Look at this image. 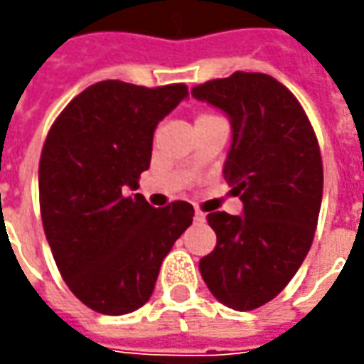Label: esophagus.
Wrapping results in <instances>:
<instances>
[{
    "instance_id": "obj_1",
    "label": "esophagus",
    "mask_w": 364,
    "mask_h": 364,
    "mask_svg": "<svg viewBox=\"0 0 364 364\" xmlns=\"http://www.w3.org/2000/svg\"><path fill=\"white\" fill-rule=\"evenodd\" d=\"M205 218H206L205 213H200V210H197V213H195V222H205Z\"/></svg>"
}]
</instances>
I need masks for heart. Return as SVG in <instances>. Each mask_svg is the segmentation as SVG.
<instances>
[{"label": "heart", "mask_w": 364, "mask_h": 364, "mask_svg": "<svg viewBox=\"0 0 364 364\" xmlns=\"http://www.w3.org/2000/svg\"><path fill=\"white\" fill-rule=\"evenodd\" d=\"M210 119H218V117L213 114V112H200V114L197 117V122H205V120H210ZM197 122H195V124H197Z\"/></svg>", "instance_id": "obj_1"}]
</instances>
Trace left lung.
Segmentation results:
<instances>
[{"instance_id": "left-lung-1", "label": "left lung", "mask_w": 364, "mask_h": 364, "mask_svg": "<svg viewBox=\"0 0 364 364\" xmlns=\"http://www.w3.org/2000/svg\"><path fill=\"white\" fill-rule=\"evenodd\" d=\"M228 114L224 179L244 214L210 213L216 247L198 269L216 300L245 312L267 304L308 255L320 216L323 167L302 105L267 74L236 72L193 87Z\"/></svg>"}]
</instances>
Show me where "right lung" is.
<instances>
[{
  "label": "right lung",
  "instance_id": "right-lung-1",
  "mask_svg": "<svg viewBox=\"0 0 364 364\" xmlns=\"http://www.w3.org/2000/svg\"><path fill=\"white\" fill-rule=\"evenodd\" d=\"M185 83L142 87L107 80L74 97L54 120L38 164L41 216L62 279L107 316L150 300L161 261L189 228L195 208H154L136 193L150 167L158 122L185 97Z\"/></svg>",
  "mask_w": 364,
  "mask_h": 364
}]
</instances>
